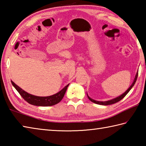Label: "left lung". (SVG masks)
<instances>
[{
  "label": "left lung",
  "instance_id": "1",
  "mask_svg": "<svg viewBox=\"0 0 146 146\" xmlns=\"http://www.w3.org/2000/svg\"><path fill=\"white\" fill-rule=\"evenodd\" d=\"M137 76H138V72H137L136 73V75L135 78H134V80L132 83V84L131 85V86L128 88V89L126 90V92H124L123 94H121V96H119L118 97H117V98H115V99H113L111 100H110V101H96V100H94L92 99H91L89 96L87 95L88 98L89 99V100L90 101H92L94 103H96V104H100V105H104V106H107V105H110V104H115L116 102H118V101H121V100L124 98V97L127 95V94L129 92V91L132 89V88L133 87V86L134 85V84H135L136 80H137Z\"/></svg>",
  "mask_w": 146,
  "mask_h": 146
}]
</instances>
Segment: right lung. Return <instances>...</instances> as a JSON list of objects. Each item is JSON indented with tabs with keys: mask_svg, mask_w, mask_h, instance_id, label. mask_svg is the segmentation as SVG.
<instances>
[{
	"mask_svg": "<svg viewBox=\"0 0 146 146\" xmlns=\"http://www.w3.org/2000/svg\"><path fill=\"white\" fill-rule=\"evenodd\" d=\"M14 87L16 88L21 96L26 101L28 102L30 104L37 106H51L55 105L61 101L63 98L66 91L67 90L68 87L69 86V84L64 87L61 90H60L59 92L54 94L52 96H47V97H39L31 95L30 94L25 92V90L22 89L18 86L16 84L11 81Z\"/></svg>",
	"mask_w": 146,
	"mask_h": 146,
	"instance_id": "obj_1",
	"label": "right lung"
}]
</instances>
